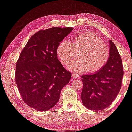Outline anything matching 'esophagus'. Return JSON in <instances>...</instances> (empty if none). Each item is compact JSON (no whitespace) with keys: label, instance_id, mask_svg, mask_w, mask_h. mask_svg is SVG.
<instances>
[{"label":"esophagus","instance_id":"esophagus-1","mask_svg":"<svg viewBox=\"0 0 132 132\" xmlns=\"http://www.w3.org/2000/svg\"><path fill=\"white\" fill-rule=\"evenodd\" d=\"M72 77H73V78H76V79H79V78H80L79 76L77 75L76 74H72Z\"/></svg>","mask_w":132,"mask_h":132}]
</instances>
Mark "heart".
<instances>
[{
  "label": "heart",
  "mask_w": 132,
  "mask_h": 132,
  "mask_svg": "<svg viewBox=\"0 0 132 132\" xmlns=\"http://www.w3.org/2000/svg\"><path fill=\"white\" fill-rule=\"evenodd\" d=\"M60 61L67 66L79 54V60L69 66L73 72L95 73L107 64L110 57L109 46L95 33L85 32L72 37L71 43L63 40L56 48Z\"/></svg>",
  "instance_id": "b5f03b06"
}]
</instances>
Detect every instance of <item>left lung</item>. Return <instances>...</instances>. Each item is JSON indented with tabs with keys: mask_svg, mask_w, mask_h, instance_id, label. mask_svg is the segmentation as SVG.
Masks as SVG:
<instances>
[{
	"mask_svg": "<svg viewBox=\"0 0 132 132\" xmlns=\"http://www.w3.org/2000/svg\"><path fill=\"white\" fill-rule=\"evenodd\" d=\"M110 57L101 70L92 74L82 76V103L93 111L103 110L113 102L122 85L123 75L121 58L116 46L111 40Z\"/></svg>",
	"mask_w": 132,
	"mask_h": 132,
	"instance_id": "8db88e82",
	"label": "left lung"
}]
</instances>
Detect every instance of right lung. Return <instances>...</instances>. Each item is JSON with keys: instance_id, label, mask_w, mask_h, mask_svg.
Instances as JSON below:
<instances>
[{"instance_id": "1", "label": "right lung", "mask_w": 132, "mask_h": 132, "mask_svg": "<svg viewBox=\"0 0 132 132\" xmlns=\"http://www.w3.org/2000/svg\"><path fill=\"white\" fill-rule=\"evenodd\" d=\"M73 28L54 27L31 36L16 62L15 81L22 100L40 111L53 107L71 73L58 60L56 48Z\"/></svg>"}]
</instances>
